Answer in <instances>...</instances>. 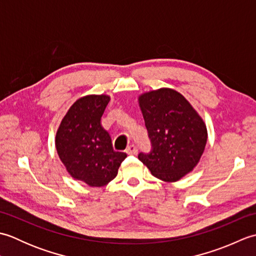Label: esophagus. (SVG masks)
Masks as SVG:
<instances>
[{"label":"esophagus","mask_w":256,"mask_h":256,"mask_svg":"<svg viewBox=\"0 0 256 256\" xmlns=\"http://www.w3.org/2000/svg\"><path fill=\"white\" fill-rule=\"evenodd\" d=\"M126 153L128 154V155H136L138 154V148L135 145H130L128 148V150H126Z\"/></svg>","instance_id":"obj_1"}]
</instances>
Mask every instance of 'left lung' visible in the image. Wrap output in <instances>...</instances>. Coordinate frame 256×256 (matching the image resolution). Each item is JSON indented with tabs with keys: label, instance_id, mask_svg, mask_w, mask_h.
Segmentation results:
<instances>
[{
	"label": "left lung",
	"instance_id": "1",
	"mask_svg": "<svg viewBox=\"0 0 256 256\" xmlns=\"http://www.w3.org/2000/svg\"><path fill=\"white\" fill-rule=\"evenodd\" d=\"M138 104L152 143L138 160L156 178L174 182L197 166L208 132L204 120L182 94L160 88L140 94Z\"/></svg>",
	"mask_w": 256,
	"mask_h": 256
}]
</instances>
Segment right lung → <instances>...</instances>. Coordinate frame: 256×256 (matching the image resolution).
<instances>
[{"instance_id":"obj_1","label":"right lung","mask_w":256,"mask_h":256,"mask_svg":"<svg viewBox=\"0 0 256 256\" xmlns=\"http://www.w3.org/2000/svg\"><path fill=\"white\" fill-rule=\"evenodd\" d=\"M110 101L106 94L80 98L70 106L56 133L59 158L72 178L102 187L118 175L126 154L114 152L101 118Z\"/></svg>"}]
</instances>
